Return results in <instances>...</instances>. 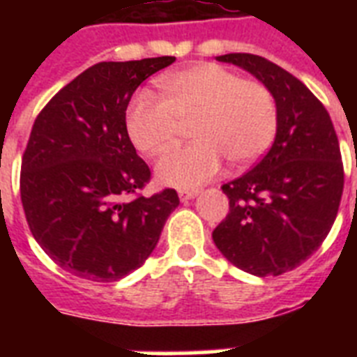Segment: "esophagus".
Listing matches in <instances>:
<instances>
[{
	"label": "esophagus",
	"instance_id": "obj_1",
	"mask_svg": "<svg viewBox=\"0 0 357 357\" xmlns=\"http://www.w3.org/2000/svg\"><path fill=\"white\" fill-rule=\"evenodd\" d=\"M198 192H200L198 189H181V190H179V198H181L183 202L192 200L195 196H198Z\"/></svg>",
	"mask_w": 357,
	"mask_h": 357
}]
</instances>
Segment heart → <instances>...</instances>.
<instances>
[{
	"label": "heart",
	"mask_w": 357,
	"mask_h": 357,
	"mask_svg": "<svg viewBox=\"0 0 357 357\" xmlns=\"http://www.w3.org/2000/svg\"><path fill=\"white\" fill-rule=\"evenodd\" d=\"M161 98L140 92L126 111L131 144L148 157L167 153L189 126L195 139L157 165L159 181L179 189L206 183L222 168L254 165L278 133L274 94L220 64H196L159 79Z\"/></svg>",
	"instance_id": "heart-1"
}]
</instances>
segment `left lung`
<instances>
[{
	"label": "left lung",
	"instance_id": "8db88e82",
	"mask_svg": "<svg viewBox=\"0 0 357 357\" xmlns=\"http://www.w3.org/2000/svg\"><path fill=\"white\" fill-rule=\"evenodd\" d=\"M271 89L278 105L274 144L252 170L222 185L229 213L213 241L229 263L254 276H280L319 250L337 217L344 172L332 119L319 98L278 64L228 53Z\"/></svg>",
	"mask_w": 357,
	"mask_h": 357
}]
</instances>
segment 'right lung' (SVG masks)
Returning <instances> with one entry per match:
<instances>
[{
    "mask_svg": "<svg viewBox=\"0 0 357 357\" xmlns=\"http://www.w3.org/2000/svg\"><path fill=\"white\" fill-rule=\"evenodd\" d=\"M176 57L98 63L61 89L31 129L20 195L36 243L64 271L116 282L153 252L179 206L165 189L137 195L151 172L126 131L137 86Z\"/></svg>",
    "mask_w": 357,
    "mask_h": 357,
    "instance_id": "obj_1",
    "label": "right lung"
}]
</instances>
